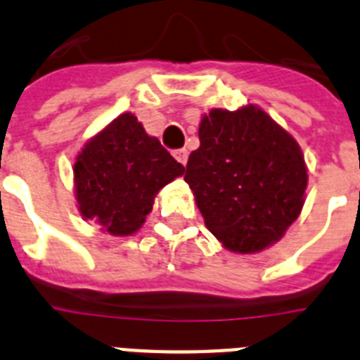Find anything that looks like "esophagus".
<instances>
[{
    "label": "esophagus",
    "instance_id": "34e87169",
    "mask_svg": "<svg viewBox=\"0 0 360 360\" xmlns=\"http://www.w3.org/2000/svg\"><path fill=\"white\" fill-rule=\"evenodd\" d=\"M174 158H176L181 165H186V161H188V152H186V148L174 150Z\"/></svg>",
    "mask_w": 360,
    "mask_h": 360
}]
</instances>
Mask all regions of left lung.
<instances>
[{"label":"left lung","mask_w":360,"mask_h":360,"mask_svg":"<svg viewBox=\"0 0 360 360\" xmlns=\"http://www.w3.org/2000/svg\"><path fill=\"white\" fill-rule=\"evenodd\" d=\"M186 165L206 228L237 254L277 243L299 217L308 183L297 141L254 105L214 108L199 124Z\"/></svg>","instance_id":"left-lung-1"}]
</instances>
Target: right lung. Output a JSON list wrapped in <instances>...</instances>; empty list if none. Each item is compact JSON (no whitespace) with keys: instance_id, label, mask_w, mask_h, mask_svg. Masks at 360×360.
Wrapping results in <instances>:
<instances>
[{"instance_id":"right-lung-1","label":"right lung","mask_w":360,"mask_h":360,"mask_svg":"<svg viewBox=\"0 0 360 360\" xmlns=\"http://www.w3.org/2000/svg\"><path fill=\"white\" fill-rule=\"evenodd\" d=\"M183 172V165L145 132L136 115L121 114L76 159L81 215L112 236H130L145 223L155 193Z\"/></svg>"}]
</instances>
